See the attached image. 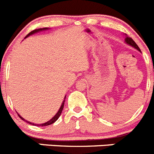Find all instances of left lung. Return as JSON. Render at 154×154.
<instances>
[{
  "instance_id": "8db88e82",
  "label": "left lung",
  "mask_w": 154,
  "mask_h": 154,
  "mask_svg": "<svg viewBox=\"0 0 154 154\" xmlns=\"http://www.w3.org/2000/svg\"><path fill=\"white\" fill-rule=\"evenodd\" d=\"M125 43H127V44L130 45V46H131L132 47L135 48V49H137L138 50V51L141 52L140 51V48L138 47V46L137 45V43H135L134 41L133 40V39H131V37H128V36H126V38H125Z\"/></svg>"
}]
</instances>
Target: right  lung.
I'll use <instances>...</instances> for the list:
<instances>
[{
	"label": "right lung",
	"mask_w": 154,
	"mask_h": 154,
	"mask_svg": "<svg viewBox=\"0 0 154 154\" xmlns=\"http://www.w3.org/2000/svg\"><path fill=\"white\" fill-rule=\"evenodd\" d=\"M48 28H41V29H34V30H33V31H31L30 33H28L27 35H26V37L25 38H26V37H28V36H30V35H33V34H34V33H38V32H39V31H42V30H46V29H47ZM64 99H66V97H65V98ZM64 103H65V100H63V103H62V105H61V107H60V110H59V111H58V112L56 113V115H55L54 117H53V118H52L51 120H49V121H47V122H46V123H44V124H41V125H36V124H33V123H31V122H29V121H26V120L24 119V118H23L22 117L20 116V115H19V114H17L18 115V116L20 117V118H21V119L22 120H23V121H26V122H28V123L29 124H30V125H35V126H41V127H43V126H48V125H52V124H53L55 122V121H57V119L59 118H60V115H61V113H62V111H63V107H64Z\"/></svg>",
	"instance_id": "add662e5"
}]
</instances>
